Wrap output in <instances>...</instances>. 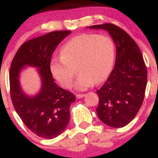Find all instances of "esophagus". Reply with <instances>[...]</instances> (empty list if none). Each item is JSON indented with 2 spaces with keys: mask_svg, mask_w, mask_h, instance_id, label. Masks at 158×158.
<instances>
[{
  "mask_svg": "<svg viewBox=\"0 0 158 158\" xmlns=\"http://www.w3.org/2000/svg\"><path fill=\"white\" fill-rule=\"evenodd\" d=\"M85 96V94H77V98H78V99H81V98L84 97Z\"/></svg>",
  "mask_w": 158,
  "mask_h": 158,
  "instance_id": "1",
  "label": "esophagus"
}]
</instances>
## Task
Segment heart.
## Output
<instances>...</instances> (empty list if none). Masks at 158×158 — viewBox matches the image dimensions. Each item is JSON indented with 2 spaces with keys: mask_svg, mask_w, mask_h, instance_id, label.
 <instances>
[{
  "mask_svg": "<svg viewBox=\"0 0 158 158\" xmlns=\"http://www.w3.org/2000/svg\"><path fill=\"white\" fill-rule=\"evenodd\" d=\"M61 57L51 60L52 75L63 88L75 83L78 90H85L94 84L104 81L111 72L115 59V46L109 36L82 33L67 41L61 49Z\"/></svg>",
  "mask_w": 158,
  "mask_h": 158,
  "instance_id": "obj_1",
  "label": "heart"
}]
</instances>
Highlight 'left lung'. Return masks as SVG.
Here are the masks:
<instances>
[{"instance_id":"obj_1","label":"left lung","mask_w":158,"mask_h":158,"mask_svg":"<svg viewBox=\"0 0 158 158\" xmlns=\"http://www.w3.org/2000/svg\"><path fill=\"white\" fill-rule=\"evenodd\" d=\"M108 31L116 45V61L109 77L97 91V113L107 126L122 128L135 117L142 106L147 69L139 47L131 37L112 23L88 27Z\"/></svg>"}]
</instances>
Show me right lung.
Returning <instances> with one entry per match:
<instances>
[{
	"label": "right lung",
	"mask_w": 158,
	"mask_h": 158,
	"mask_svg": "<svg viewBox=\"0 0 158 158\" xmlns=\"http://www.w3.org/2000/svg\"><path fill=\"white\" fill-rule=\"evenodd\" d=\"M71 33L55 31L29 40L20 47L10 70V95L14 108L29 129L45 139L60 135L70 120V107L76 101L73 94L56 85L50 70L52 52L59 43ZM37 69L41 88L35 95L23 91L19 77L23 69Z\"/></svg>",
	"instance_id": "add662e5"
}]
</instances>
